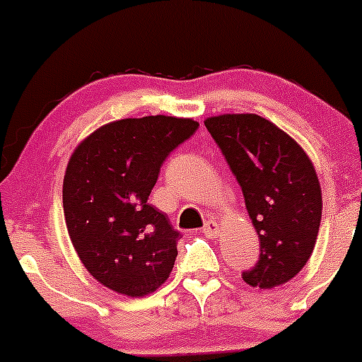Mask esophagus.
I'll return each mask as SVG.
<instances>
[{
	"label": "esophagus",
	"mask_w": 362,
	"mask_h": 362,
	"mask_svg": "<svg viewBox=\"0 0 362 362\" xmlns=\"http://www.w3.org/2000/svg\"><path fill=\"white\" fill-rule=\"evenodd\" d=\"M202 231H203L204 236H210V238H217V235H218L217 222H215V221H208L206 224L203 226Z\"/></svg>",
	"instance_id": "obj_1"
}]
</instances>
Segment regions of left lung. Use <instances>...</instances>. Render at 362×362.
Returning a JSON list of instances; mask_svg holds the SVG:
<instances>
[{"label": "left lung", "mask_w": 362, "mask_h": 362, "mask_svg": "<svg viewBox=\"0 0 362 362\" xmlns=\"http://www.w3.org/2000/svg\"><path fill=\"white\" fill-rule=\"evenodd\" d=\"M245 198L259 236V259L242 279L272 289L289 282L315 247L322 192L315 168L280 127L255 113L204 120Z\"/></svg>", "instance_id": "obj_1"}]
</instances>
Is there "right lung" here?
Segmentation results:
<instances>
[{
  "label": "right lung",
  "mask_w": 362,
  "mask_h": 362,
  "mask_svg": "<svg viewBox=\"0 0 362 362\" xmlns=\"http://www.w3.org/2000/svg\"><path fill=\"white\" fill-rule=\"evenodd\" d=\"M198 127L166 115L122 119L73 152L63 184L66 228L87 272L108 289L136 298L170 276L182 235L148 196L168 156Z\"/></svg>",
  "instance_id": "add662e5"
}]
</instances>
